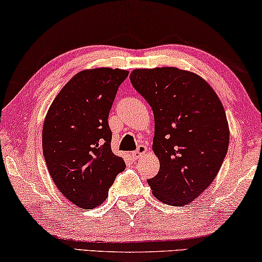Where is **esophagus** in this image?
Wrapping results in <instances>:
<instances>
[{"instance_id":"esophagus-1","label":"esophagus","mask_w":262,"mask_h":262,"mask_svg":"<svg viewBox=\"0 0 262 262\" xmlns=\"http://www.w3.org/2000/svg\"><path fill=\"white\" fill-rule=\"evenodd\" d=\"M148 151V148H146L145 145H143V144H141L137 148V150H136V151H134L131 154V157L134 160H138V159H141V157L144 155V154Z\"/></svg>"}]
</instances>
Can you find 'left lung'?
Wrapping results in <instances>:
<instances>
[{
	"mask_svg": "<svg viewBox=\"0 0 262 262\" xmlns=\"http://www.w3.org/2000/svg\"><path fill=\"white\" fill-rule=\"evenodd\" d=\"M130 80L155 118L160 170L148 180L154 196L173 206L192 203L212 184L228 151L220 98L199 75L174 67L135 69Z\"/></svg>",
	"mask_w": 262,
	"mask_h": 262,
	"instance_id": "1",
	"label": "left lung"
}]
</instances>
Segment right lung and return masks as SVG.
I'll return each mask as SVG.
<instances>
[{
  "label": "right lung",
  "mask_w": 262,
  "mask_h": 262,
  "mask_svg": "<svg viewBox=\"0 0 262 262\" xmlns=\"http://www.w3.org/2000/svg\"><path fill=\"white\" fill-rule=\"evenodd\" d=\"M128 71L111 68L77 73L53 100L42 125V154L60 193L81 209H94L125 169L111 149L108 113Z\"/></svg>",
  "instance_id": "add662e5"
}]
</instances>
